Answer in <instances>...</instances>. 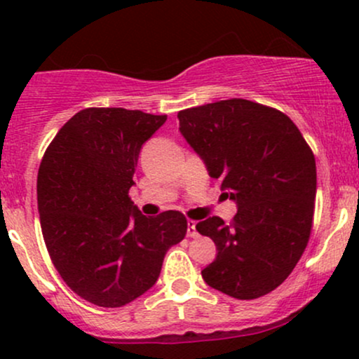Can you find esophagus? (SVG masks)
Wrapping results in <instances>:
<instances>
[{
	"mask_svg": "<svg viewBox=\"0 0 359 359\" xmlns=\"http://www.w3.org/2000/svg\"><path fill=\"white\" fill-rule=\"evenodd\" d=\"M196 224H197L196 221H192V219L187 221V236L189 238L199 236V233H197V229H196Z\"/></svg>",
	"mask_w": 359,
	"mask_h": 359,
	"instance_id": "34e87169",
	"label": "esophagus"
}]
</instances>
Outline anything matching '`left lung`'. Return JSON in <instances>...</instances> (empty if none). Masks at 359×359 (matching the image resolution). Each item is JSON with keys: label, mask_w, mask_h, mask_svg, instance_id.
<instances>
[{"label": "left lung", "mask_w": 359, "mask_h": 359, "mask_svg": "<svg viewBox=\"0 0 359 359\" xmlns=\"http://www.w3.org/2000/svg\"><path fill=\"white\" fill-rule=\"evenodd\" d=\"M179 130L221 191L238 205L231 224H196L216 245L203 270L209 287L240 300L270 294L306 250L314 217L316 158L282 111L233 100L179 111Z\"/></svg>", "instance_id": "obj_1"}]
</instances>
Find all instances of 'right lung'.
<instances>
[{
	"label": "right lung",
	"instance_id": "1",
	"mask_svg": "<svg viewBox=\"0 0 359 359\" xmlns=\"http://www.w3.org/2000/svg\"><path fill=\"white\" fill-rule=\"evenodd\" d=\"M167 121L138 109L88 108L60 128L36 179L40 226L62 280L100 307L155 285L167 250L184 240L179 211L147 217L128 192L142 145Z\"/></svg>",
	"mask_w": 359,
	"mask_h": 359
}]
</instances>
